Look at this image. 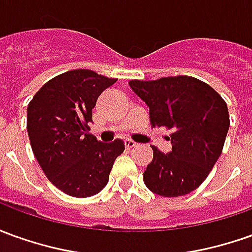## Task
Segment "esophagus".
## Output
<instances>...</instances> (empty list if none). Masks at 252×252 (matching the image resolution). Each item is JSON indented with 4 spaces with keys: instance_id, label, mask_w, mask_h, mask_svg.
<instances>
[{
    "instance_id": "esophagus-1",
    "label": "esophagus",
    "mask_w": 252,
    "mask_h": 252,
    "mask_svg": "<svg viewBox=\"0 0 252 252\" xmlns=\"http://www.w3.org/2000/svg\"><path fill=\"white\" fill-rule=\"evenodd\" d=\"M137 145V143H134V141H131V140H126L125 141V147L127 149H131V148H134Z\"/></svg>"
}]
</instances>
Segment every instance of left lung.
Segmentation results:
<instances>
[{"instance_id": "left-lung-1", "label": "left lung", "mask_w": 252, "mask_h": 252, "mask_svg": "<svg viewBox=\"0 0 252 252\" xmlns=\"http://www.w3.org/2000/svg\"><path fill=\"white\" fill-rule=\"evenodd\" d=\"M149 107L154 127H167L173 149L152 147L144 171L149 190L164 197L187 195L202 185L221 155L229 130L228 105L210 85L188 75L129 82Z\"/></svg>"}]
</instances>
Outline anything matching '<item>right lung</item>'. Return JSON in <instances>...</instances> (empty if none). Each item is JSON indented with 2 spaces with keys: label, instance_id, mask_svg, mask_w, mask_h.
<instances>
[{
  "label": "right lung",
  "instance_id": "obj_1",
  "mask_svg": "<svg viewBox=\"0 0 252 252\" xmlns=\"http://www.w3.org/2000/svg\"><path fill=\"white\" fill-rule=\"evenodd\" d=\"M116 82L92 70H71L52 78L27 107L31 148L45 176L56 188L89 197L107 185L122 140L97 141L89 133L98 96Z\"/></svg>",
  "mask_w": 252,
  "mask_h": 252
}]
</instances>
